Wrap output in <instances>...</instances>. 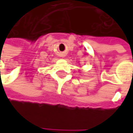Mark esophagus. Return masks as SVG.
<instances>
[{
  "label": "esophagus",
  "mask_w": 133,
  "mask_h": 133,
  "mask_svg": "<svg viewBox=\"0 0 133 133\" xmlns=\"http://www.w3.org/2000/svg\"><path fill=\"white\" fill-rule=\"evenodd\" d=\"M65 55H65V53H61V54H60V56H61L62 58H65Z\"/></svg>",
  "instance_id": "1"
}]
</instances>
